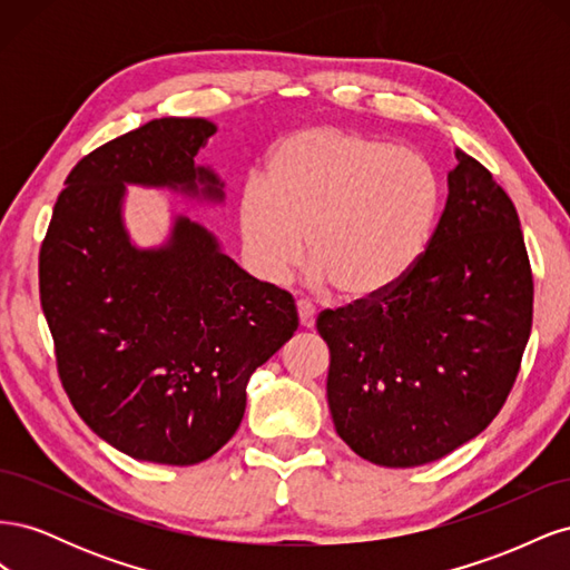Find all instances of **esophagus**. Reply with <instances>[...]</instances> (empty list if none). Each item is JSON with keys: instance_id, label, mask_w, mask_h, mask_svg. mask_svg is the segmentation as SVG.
Returning <instances> with one entry per match:
<instances>
[{"instance_id": "obj_1", "label": "esophagus", "mask_w": 570, "mask_h": 570, "mask_svg": "<svg viewBox=\"0 0 570 570\" xmlns=\"http://www.w3.org/2000/svg\"><path fill=\"white\" fill-rule=\"evenodd\" d=\"M297 314H299V325L302 327H314L316 323V312L308 302H297Z\"/></svg>"}]
</instances>
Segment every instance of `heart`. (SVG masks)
Masks as SVG:
<instances>
[{
    "label": "heart",
    "instance_id": "b5f03b06",
    "mask_svg": "<svg viewBox=\"0 0 570 570\" xmlns=\"http://www.w3.org/2000/svg\"><path fill=\"white\" fill-rule=\"evenodd\" d=\"M440 218L425 159L383 140L314 126L268 154L266 185L249 180L237 220L254 271L281 283L306 262L342 302L368 304L416 271Z\"/></svg>",
    "mask_w": 570,
    "mask_h": 570
}]
</instances>
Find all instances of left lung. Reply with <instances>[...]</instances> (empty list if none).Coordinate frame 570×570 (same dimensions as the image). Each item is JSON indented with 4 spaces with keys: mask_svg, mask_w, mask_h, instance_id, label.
Wrapping results in <instances>:
<instances>
[{
    "mask_svg": "<svg viewBox=\"0 0 570 570\" xmlns=\"http://www.w3.org/2000/svg\"><path fill=\"white\" fill-rule=\"evenodd\" d=\"M421 264L390 295L323 312L327 406L371 463L413 469L480 435L504 406L532 325V271L515 206L456 149Z\"/></svg>",
    "mask_w": 570,
    "mask_h": 570,
    "instance_id": "left-lung-1",
    "label": "left lung"
}]
</instances>
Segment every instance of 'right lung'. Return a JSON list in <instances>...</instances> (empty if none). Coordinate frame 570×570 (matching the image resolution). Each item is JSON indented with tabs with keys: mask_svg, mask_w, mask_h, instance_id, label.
<instances>
[{
	"mask_svg": "<svg viewBox=\"0 0 570 570\" xmlns=\"http://www.w3.org/2000/svg\"><path fill=\"white\" fill-rule=\"evenodd\" d=\"M216 132L204 118H157L82 157L66 178L40 249V302L61 385L78 416L132 459L193 465L243 423L247 383L295 335L289 292L256 281L199 223L137 249L126 185L223 202L195 166Z\"/></svg>",
	"mask_w": 570,
	"mask_h": 570,
	"instance_id": "1",
	"label": "right lung"
}]
</instances>
